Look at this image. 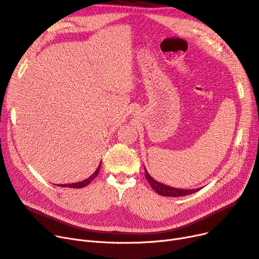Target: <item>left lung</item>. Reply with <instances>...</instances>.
I'll use <instances>...</instances> for the list:
<instances>
[{
    "mask_svg": "<svg viewBox=\"0 0 259 259\" xmlns=\"http://www.w3.org/2000/svg\"><path fill=\"white\" fill-rule=\"evenodd\" d=\"M145 176L146 179L148 180L149 184L151 185V187L159 195L162 196H167V197H179V196H186L193 194L195 192L199 191V189L196 190H180V189H176V187H171V186H167L163 183H159L157 181H155L152 177H151L148 172V170L145 167Z\"/></svg>",
    "mask_w": 259,
    "mask_h": 259,
    "instance_id": "obj_1",
    "label": "left lung"
}]
</instances>
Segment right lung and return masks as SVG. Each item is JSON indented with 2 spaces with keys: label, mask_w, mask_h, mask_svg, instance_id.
<instances>
[{
  "label": "right lung",
  "mask_w": 259,
  "mask_h": 259,
  "mask_svg": "<svg viewBox=\"0 0 259 259\" xmlns=\"http://www.w3.org/2000/svg\"><path fill=\"white\" fill-rule=\"evenodd\" d=\"M101 163H102V162H101ZM100 169H101V164L99 165V167H97L95 172H94L91 177H89L88 179H85V180H83V181H81V182L72 183V184H59V186H62V187H72V189H81V187H84V186H87L89 183H90V182L94 179V178H96V176L99 175V172H100Z\"/></svg>",
  "instance_id": "1"
}]
</instances>
